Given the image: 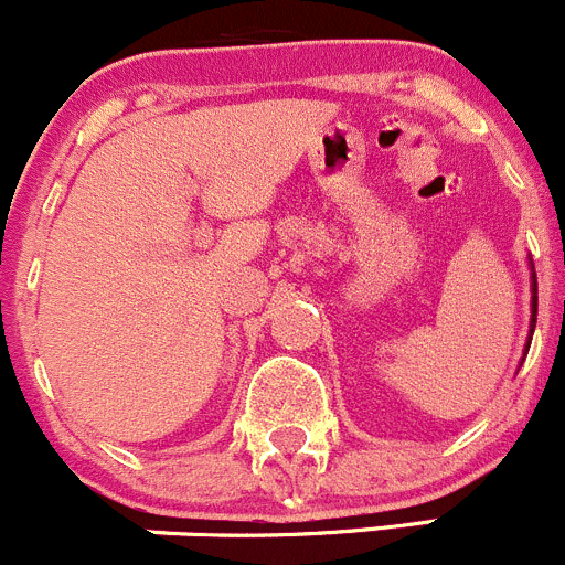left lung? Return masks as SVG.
Returning a JSON list of instances; mask_svg holds the SVG:
<instances>
[{
  "label": "left lung",
  "instance_id": "8db88e82",
  "mask_svg": "<svg viewBox=\"0 0 565 565\" xmlns=\"http://www.w3.org/2000/svg\"><path fill=\"white\" fill-rule=\"evenodd\" d=\"M530 271H533V319H530V338H527V347H524V354L530 352V341H533V332H535V316H539V279H535V266H533V257H530Z\"/></svg>",
  "mask_w": 565,
  "mask_h": 565
}]
</instances>
